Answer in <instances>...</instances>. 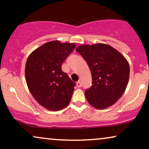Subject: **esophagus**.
Instances as JSON below:
<instances>
[{"mask_svg":"<svg viewBox=\"0 0 149 149\" xmlns=\"http://www.w3.org/2000/svg\"><path fill=\"white\" fill-rule=\"evenodd\" d=\"M76 85H77V87H81V83L80 81H78V82H77Z\"/></svg>","mask_w":149,"mask_h":149,"instance_id":"esophagus-1","label":"esophagus"}]
</instances>
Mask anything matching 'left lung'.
<instances>
[{
    "label": "left lung",
    "mask_w": 149,
    "mask_h": 149,
    "mask_svg": "<svg viewBox=\"0 0 149 149\" xmlns=\"http://www.w3.org/2000/svg\"><path fill=\"white\" fill-rule=\"evenodd\" d=\"M90 69L92 85L85 92L89 103L97 109L113 105L123 94L130 77L125 57L109 45H81L76 49Z\"/></svg>",
    "instance_id": "8db88e82"
}]
</instances>
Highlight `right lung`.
Wrapping results in <instances>:
<instances>
[{"instance_id":"add662e5","label":"right lung","mask_w":149,"mask_h":149,"mask_svg":"<svg viewBox=\"0 0 149 149\" xmlns=\"http://www.w3.org/2000/svg\"><path fill=\"white\" fill-rule=\"evenodd\" d=\"M76 45L54 40L33 51L26 63L29 91L37 102L49 111H60L70 103L75 83L62 70V64Z\"/></svg>"}]
</instances>
